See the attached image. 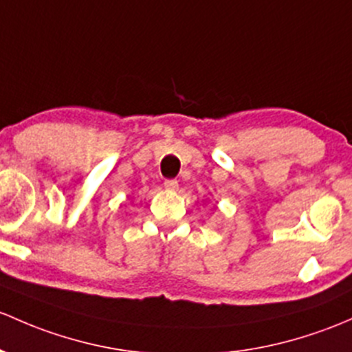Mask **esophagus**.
<instances>
[{"label": "esophagus", "instance_id": "1", "mask_svg": "<svg viewBox=\"0 0 352 352\" xmlns=\"http://www.w3.org/2000/svg\"><path fill=\"white\" fill-rule=\"evenodd\" d=\"M164 186L166 190H177V188H179V182H177L175 179H168V180H165Z\"/></svg>", "mask_w": 352, "mask_h": 352}]
</instances>
